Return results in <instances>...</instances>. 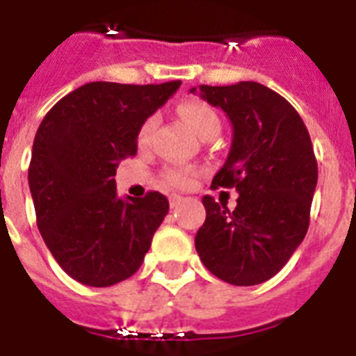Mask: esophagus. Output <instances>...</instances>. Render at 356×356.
Instances as JSON below:
<instances>
[{"mask_svg":"<svg viewBox=\"0 0 356 356\" xmlns=\"http://www.w3.org/2000/svg\"><path fill=\"white\" fill-rule=\"evenodd\" d=\"M183 201H184L183 195H177V194H172V195H170V205H172V209H175V207L181 205Z\"/></svg>","mask_w":356,"mask_h":356,"instance_id":"34e87169","label":"esophagus"}]
</instances>
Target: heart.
<instances>
[{"label": "heart", "mask_w": 356, "mask_h": 356, "mask_svg": "<svg viewBox=\"0 0 356 356\" xmlns=\"http://www.w3.org/2000/svg\"><path fill=\"white\" fill-rule=\"evenodd\" d=\"M179 114L184 120V123L194 131L197 136H207L211 133H218L220 131V118H218L216 111L207 105V103L200 102V99H188L179 105ZM156 127V118L149 116L138 129V144L145 145L151 140V134ZM195 175V170L192 168L183 166H170L164 170V179L168 184L177 186V188H184L192 183V177Z\"/></svg>", "instance_id": "1"}]
</instances>
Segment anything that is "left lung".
Here are the masks:
<instances>
[{
  "label": "left lung",
  "mask_w": 356,
  "mask_h": 356,
  "mask_svg": "<svg viewBox=\"0 0 356 356\" xmlns=\"http://www.w3.org/2000/svg\"><path fill=\"white\" fill-rule=\"evenodd\" d=\"M200 96L233 123L231 151L212 186L236 188L238 200L229 211L203 197L207 218L195 249L218 279L260 284L282 270L307 234L318 183L314 147L298 111L260 83L201 85Z\"/></svg>",
  "instance_id": "obj_1"
}]
</instances>
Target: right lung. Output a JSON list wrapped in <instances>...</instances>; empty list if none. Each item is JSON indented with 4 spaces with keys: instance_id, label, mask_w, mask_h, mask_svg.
<instances>
[{
    "instance_id": "right-lung-1",
    "label": "right lung",
    "mask_w": 356,
    "mask_h": 356,
    "mask_svg": "<svg viewBox=\"0 0 356 356\" xmlns=\"http://www.w3.org/2000/svg\"><path fill=\"white\" fill-rule=\"evenodd\" d=\"M181 86L96 81L44 116L33 142L29 188L36 225L72 279L113 286L136 273L168 214L161 192L118 197L116 168L136 155L140 125Z\"/></svg>"
}]
</instances>
